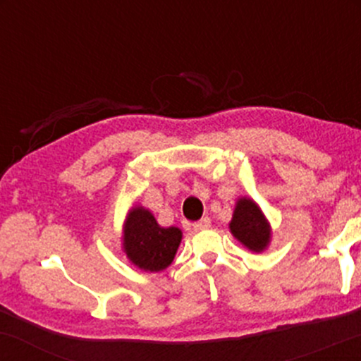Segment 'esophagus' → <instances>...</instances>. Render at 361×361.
<instances>
[{"instance_id":"34e87169","label":"esophagus","mask_w":361,"mask_h":361,"mask_svg":"<svg viewBox=\"0 0 361 361\" xmlns=\"http://www.w3.org/2000/svg\"><path fill=\"white\" fill-rule=\"evenodd\" d=\"M192 227H193V231H205V229H209V227H210V219L209 217L200 219V221L195 222Z\"/></svg>"}]
</instances>
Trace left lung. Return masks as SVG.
I'll return each mask as SVG.
<instances>
[{"mask_svg":"<svg viewBox=\"0 0 361 361\" xmlns=\"http://www.w3.org/2000/svg\"><path fill=\"white\" fill-rule=\"evenodd\" d=\"M231 233L251 251H263L270 241V227L264 221L259 207L250 198H241L235 205Z\"/></svg>","mask_w":361,"mask_h":361,"instance_id":"8db88e82","label":"left lung"}]
</instances>
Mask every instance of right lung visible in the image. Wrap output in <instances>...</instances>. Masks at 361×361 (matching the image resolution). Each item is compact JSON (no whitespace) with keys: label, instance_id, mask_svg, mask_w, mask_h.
Wrapping results in <instances>:
<instances>
[{"label":"right lung","instance_id":"1","mask_svg":"<svg viewBox=\"0 0 361 361\" xmlns=\"http://www.w3.org/2000/svg\"><path fill=\"white\" fill-rule=\"evenodd\" d=\"M181 241L178 227H159L149 210L135 207L128 214L123 247L134 264L146 271H161L171 264Z\"/></svg>","mask_w":361,"mask_h":361}]
</instances>
